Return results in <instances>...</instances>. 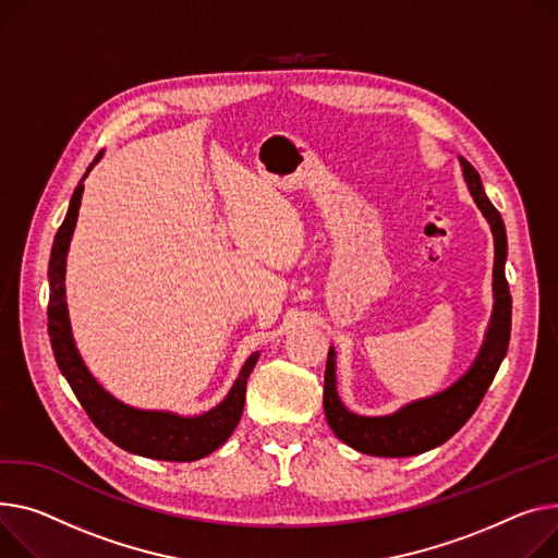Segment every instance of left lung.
Here are the masks:
<instances>
[{
    "label": "left lung",
    "mask_w": 558,
    "mask_h": 558,
    "mask_svg": "<svg viewBox=\"0 0 558 558\" xmlns=\"http://www.w3.org/2000/svg\"><path fill=\"white\" fill-rule=\"evenodd\" d=\"M462 174L469 185V193L489 221L494 233V310L485 331V341L480 345L466 373L430 397L415 399L401 405L390 415H356L348 411L337 390V350L329 348L325 365V390L323 405L329 428L341 441L354 451L377 456V458H408L430 451L439 444L453 437L466 420L475 413L482 397L489 390L498 367L509 348L511 333V295L505 278L507 263V233L500 213L489 202L482 189L475 168L460 157Z\"/></svg>",
    "instance_id": "1"
}]
</instances>
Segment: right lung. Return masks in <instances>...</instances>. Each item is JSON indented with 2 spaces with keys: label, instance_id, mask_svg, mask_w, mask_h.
<instances>
[{
  "label": "right lung",
  "instance_id": "1",
  "mask_svg": "<svg viewBox=\"0 0 558 558\" xmlns=\"http://www.w3.org/2000/svg\"><path fill=\"white\" fill-rule=\"evenodd\" d=\"M100 159H102V153L96 155L94 163L87 168L85 177L76 185V191H73L64 221L58 229L51 246V257H49L51 295H49L47 316H49V337H51L53 356L58 361L62 377L69 381L73 395H76L78 401L83 403L89 420L107 439L114 441L117 447L150 460L195 462L217 451L235 430L244 411L246 379L253 373L259 352H253L244 361L229 395L202 415H179L170 411H145V408H134L130 403H123L114 395H109L96 381V377L89 373V367L85 365L76 348V341H73L69 310H66L64 276H66V253L73 238V229H76L78 208L85 193L83 181Z\"/></svg>",
  "mask_w": 558,
  "mask_h": 558
}]
</instances>
